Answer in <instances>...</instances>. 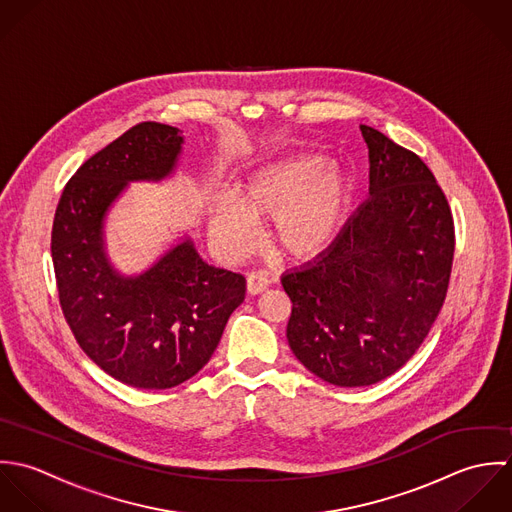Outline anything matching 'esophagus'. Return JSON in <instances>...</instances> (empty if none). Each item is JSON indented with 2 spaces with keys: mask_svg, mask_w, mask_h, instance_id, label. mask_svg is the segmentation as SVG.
Instances as JSON below:
<instances>
[{
  "mask_svg": "<svg viewBox=\"0 0 512 512\" xmlns=\"http://www.w3.org/2000/svg\"><path fill=\"white\" fill-rule=\"evenodd\" d=\"M269 287V273L267 271H253L247 275V291L249 295H259Z\"/></svg>",
  "mask_w": 512,
  "mask_h": 512,
  "instance_id": "1",
  "label": "esophagus"
}]
</instances>
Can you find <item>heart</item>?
<instances>
[{"mask_svg":"<svg viewBox=\"0 0 512 512\" xmlns=\"http://www.w3.org/2000/svg\"><path fill=\"white\" fill-rule=\"evenodd\" d=\"M354 200V180L322 154H295L253 170L231 194L209 205V231L227 255L247 251L259 221L273 217V239L283 253L308 259L324 251Z\"/></svg>","mask_w":512,"mask_h":512,"instance_id":"heart-1","label":"heart"}]
</instances>
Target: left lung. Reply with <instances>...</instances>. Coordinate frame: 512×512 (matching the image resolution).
<instances>
[{
	"instance_id": "left-lung-1",
	"label": "left lung",
	"mask_w": 512,
	"mask_h": 512,
	"mask_svg": "<svg viewBox=\"0 0 512 512\" xmlns=\"http://www.w3.org/2000/svg\"><path fill=\"white\" fill-rule=\"evenodd\" d=\"M360 130L370 198L326 251L281 277L293 354L340 388L382 382L417 352L443 307L455 251L451 209L431 170L380 130Z\"/></svg>"
}]
</instances>
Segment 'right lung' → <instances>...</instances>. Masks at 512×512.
Listing matches in <instances>:
<instances>
[{
    "mask_svg": "<svg viewBox=\"0 0 512 512\" xmlns=\"http://www.w3.org/2000/svg\"><path fill=\"white\" fill-rule=\"evenodd\" d=\"M182 144L174 126H132L77 170L53 221L51 255L67 324L99 368L140 390H168L196 376L245 299V277L205 263L188 235L138 275L110 263V207L130 182L170 178Z\"/></svg>",
    "mask_w": 512,
    "mask_h": 512,
    "instance_id": "right-lung-1",
    "label": "right lung"
}]
</instances>
